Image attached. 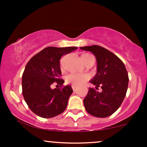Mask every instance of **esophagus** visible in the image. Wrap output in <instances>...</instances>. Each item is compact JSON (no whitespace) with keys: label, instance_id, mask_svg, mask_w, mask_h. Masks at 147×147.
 I'll use <instances>...</instances> for the list:
<instances>
[{"label":"esophagus","instance_id":"34e87169","mask_svg":"<svg viewBox=\"0 0 147 147\" xmlns=\"http://www.w3.org/2000/svg\"><path fill=\"white\" fill-rule=\"evenodd\" d=\"M76 88H77V86H74V85H72V88L73 89V90H75Z\"/></svg>","mask_w":147,"mask_h":147}]
</instances>
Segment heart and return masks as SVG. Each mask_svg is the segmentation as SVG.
I'll return each instance as SVG.
<instances>
[{"label": "heart", "mask_w": 147, "mask_h": 147, "mask_svg": "<svg viewBox=\"0 0 147 147\" xmlns=\"http://www.w3.org/2000/svg\"><path fill=\"white\" fill-rule=\"evenodd\" d=\"M82 59L84 63L88 61L94 59V57L90 54L84 53L82 55ZM88 79V77L86 75H81V74H70L67 76L66 82L69 84H71L74 86H80L86 82Z\"/></svg>", "instance_id": "obj_1"}]
</instances>
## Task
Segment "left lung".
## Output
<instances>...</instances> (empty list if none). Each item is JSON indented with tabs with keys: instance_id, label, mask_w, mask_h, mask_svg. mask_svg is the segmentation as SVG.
<instances>
[{
	"instance_id": "1",
	"label": "left lung",
	"mask_w": 147,
	"mask_h": 147,
	"mask_svg": "<svg viewBox=\"0 0 147 147\" xmlns=\"http://www.w3.org/2000/svg\"><path fill=\"white\" fill-rule=\"evenodd\" d=\"M80 49L90 51L97 60V74L90 82L97 89L90 88L84 99L86 110L97 117H106L113 114L121 106L125 97L129 76L122 60L107 49L94 45L81 47Z\"/></svg>"
}]
</instances>
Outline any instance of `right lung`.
Listing matches in <instances>:
<instances>
[{"instance_id": "right-lung-1", "label": "right lung", "mask_w": 147, "mask_h": 147, "mask_svg": "<svg viewBox=\"0 0 147 147\" xmlns=\"http://www.w3.org/2000/svg\"><path fill=\"white\" fill-rule=\"evenodd\" d=\"M77 49V47H47L27 63L22 77V93L34 113L43 118H51L65 110L73 90L71 86H63L60 59ZM55 82L60 88H50Z\"/></svg>"}]
</instances>
